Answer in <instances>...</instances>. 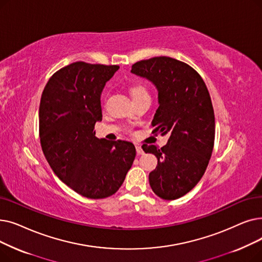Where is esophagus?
<instances>
[{"label":"esophagus","instance_id":"esophagus-1","mask_svg":"<svg viewBox=\"0 0 262 262\" xmlns=\"http://www.w3.org/2000/svg\"><path fill=\"white\" fill-rule=\"evenodd\" d=\"M135 148H136V152H138V155H143V154H144L143 148H142L140 145H136Z\"/></svg>","mask_w":262,"mask_h":262}]
</instances>
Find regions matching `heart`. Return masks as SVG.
<instances>
[{
	"label": "heart",
	"instance_id": "heart-1",
	"mask_svg": "<svg viewBox=\"0 0 262 262\" xmlns=\"http://www.w3.org/2000/svg\"><path fill=\"white\" fill-rule=\"evenodd\" d=\"M130 93H131L132 98H135L138 96H142V95H148L146 90H145V87L141 84H136V85L132 86L130 89Z\"/></svg>",
	"mask_w": 262,
	"mask_h": 262
}]
</instances>
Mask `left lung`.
Listing matches in <instances>:
<instances>
[{
  "mask_svg": "<svg viewBox=\"0 0 262 262\" xmlns=\"http://www.w3.org/2000/svg\"><path fill=\"white\" fill-rule=\"evenodd\" d=\"M131 72L146 78L158 90L159 107L152 132L168 134L165 146L144 144L158 165L149 173L156 195L173 201L189 193L202 179L212 155L214 111L207 86L198 72L178 59L158 56L140 60Z\"/></svg>",
  "mask_w": 262,
  "mask_h": 262,
  "instance_id": "obj_1",
  "label": "left lung"
}]
</instances>
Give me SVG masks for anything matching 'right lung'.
Wrapping results in <instances>:
<instances>
[{
    "label": "right lung",
    "instance_id": "obj_1",
    "mask_svg": "<svg viewBox=\"0 0 262 262\" xmlns=\"http://www.w3.org/2000/svg\"><path fill=\"white\" fill-rule=\"evenodd\" d=\"M118 68L76 61L49 79L40 99L39 138L48 163L70 189L91 199L115 194L136 155L130 142L95 136L102 90Z\"/></svg>",
    "mask_w": 262,
    "mask_h": 262
}]
</instances>
